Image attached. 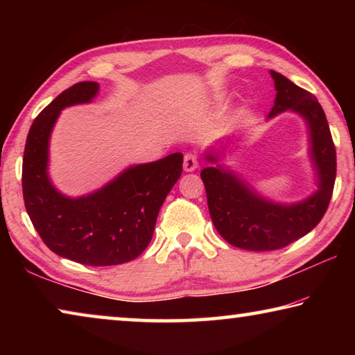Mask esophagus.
I'll return each mask as SVG.
<instances>
[{"instance_id":"1","label":"esophagus","mask_w":355,"mask_h":355,"mask_svg":"<svg viewBox=\"0 0 355 355\" xmlns=\"http://www.w3.org/2000/svg\"><path fill=\"white\" fill-rule=\"evenodd\" d=\"M199 167V159H197L196 153H186L183 159V169L184 172H194Z\"/></svg>"}]
</instances>
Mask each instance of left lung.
<instances>
[{
	"mask_svg": "<svg viewBox=\"0 0 355 355\" xmlns=\"http://www.w3.org/2000/svg\"><path fill=\"white\" fill-rule=\"evenodd\" d=\"M269 73L274 80L275 100L266 120L286 111L302 117L307 127L309 158L316 189L293 203L275 202L260 194L241 173L225 164L235 136L222 137L203 152L209 166L200 172L216 230L228 244L255 252L282 249L313 230L329 207L336 173L332 136L326 114L315 95L277 71L269 70Z\"/></svg>",
	"mask_w": 355,
	"mask_h": 355,
	"instance_id": "obj_1",
	"label": "left lung"
}]
</instances>
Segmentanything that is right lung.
Masks as SVG:
<instances>
[{"label": "right lung", "instance_id": "obj_1", "mask_svg": "<svg viewBox=\"0 0 355 355\" xmlns=\"http://www.w3.org/2000/svg\"><path fill=\"white\" fill-rule=\"evenodd\" d=\"M98 91V83H76L35 117L26 137L21 184L29 219L48 249L86 266H112L146 250L159 208L182 175L183 155L128 166L89 194L65 196L48 173L53 128L62 110L91 103Z\"/></svg>", "mask_w": 355, "mask_h": 355}]
</instances>
